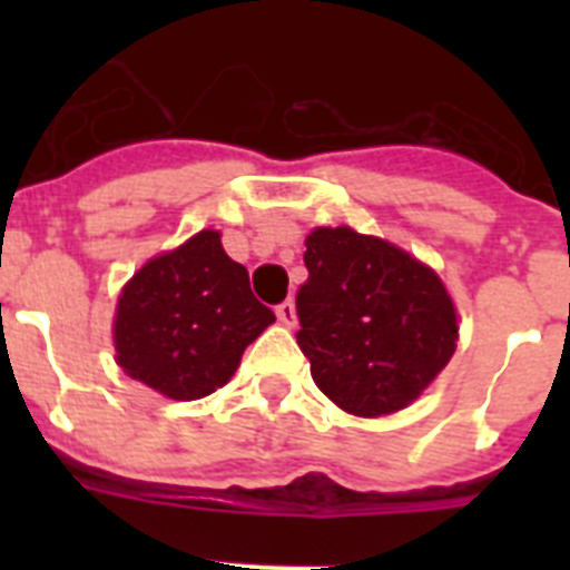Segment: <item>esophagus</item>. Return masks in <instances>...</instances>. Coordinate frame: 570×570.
I'll return each mask as SVG.
<instances>
[{
    "mask_svg": "<svg viewBox=\"0 0 570 570\" xmlns=\"http://www.w3.org/2000/svg\"><path fill=\"white\" fill-rule=\"evenodd\" d=\"M276 320L285 325V328H294L296 325V305L294 299H285L282 305H276Z\"/></svg>",
    "mask_w": 570,
    "mask_h": 570,
    "instance_id": "esophagus-1",
    "label": "esophagus"
}]
</instances>
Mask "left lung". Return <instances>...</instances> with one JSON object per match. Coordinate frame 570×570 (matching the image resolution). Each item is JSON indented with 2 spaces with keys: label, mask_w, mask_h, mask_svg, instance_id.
Instances as JSON below:
<instances>
[{
  "label": "left lung",
  "mask_w": 570,
  "mask_h": 570,
  "mask_svg": "<svg viewBox=\"0 0 570 570\" xmlns=\"http://www.w3.org/2000/svg\"><path fill=\"white\" fill-rule=\"evenodd\" d=\"M305 268L296 342L316 387L362 420L414 405L460 340L442 276L394 242L347 225L305 236Z\"/></svg>",
  "instance_id": "obj_1"
}]
</instances>
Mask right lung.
I'll return each instance as SVG.
<instances>
[{
    "mask_svg": "<svg viewBox=\"0 0 570 570\" xmlns=\"http://www.w3.org/2000/svg\"><path fill=\"white\" fill-rule=\"evenodd\" d=\"M274 322V311L250 294L245 265L225 254L223 234L203 228L125 282L114 360L168 400H203L236 374L245 347Z\"/></svg>",
    "mask_w": 570,
    "mask_h": 570,
    "instance_id": "right-lung-1",
    "label": "right lung"
}]
</instances>
